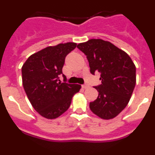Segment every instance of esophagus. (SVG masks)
<instances>
[{"mask_svg":"<svg viewBox=\"0 0 155 155\" xmlns=\"http://www.w3.org/2000/svg\"><path fill=\"white\" fill-rule=\"evenodd\" d=\"M82 88H84V89H86V88H87V87H89V85L88 84H83V85L81 86Z\"/></svg>","mask_w":155,"mask_h":155,"instance_id":"obj_1","label":"esophagus"}]
</instances>
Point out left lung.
<instances>
[{"label": "left lung", "instance_id": "left-lung-1", "mask_svg": "<svg viewBox=\"0 0 155 155\" xmlns=\"http://www.w3.org/2000/svg\"><path fill=\"white\" fill-rule=\"evenodd\" d=\"M77 47L87 57L91 73H101L102 84L94 87L98 98L90 102V109L102 120L115 118L132 96L136 85V66L125 51L109 41L91 39Z\"/></svg>", "mask_w": 155, "mask_h": 155}]
</instances>
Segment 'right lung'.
Returning a JSON list of instances; mask_svg holds the SVG:
<instances>
[{"instance_id": "obj_1", "label": "right lung", "mask_w": 155, "mask_h": 155, "mask_svg": "<svg viewBox=\"0 0 155 155\" xmlns=\"http://www.w3.org/2000/svg\"><path fill=\"white\" fill-rule=\"evenodd\" d=\"M76 46L75 42H69L47 46L31 54L22 65L25 91L32 107L44 118L53 120L65 113L81 87L59 80L66 56Z\"/></svg>"}]
</instances>
